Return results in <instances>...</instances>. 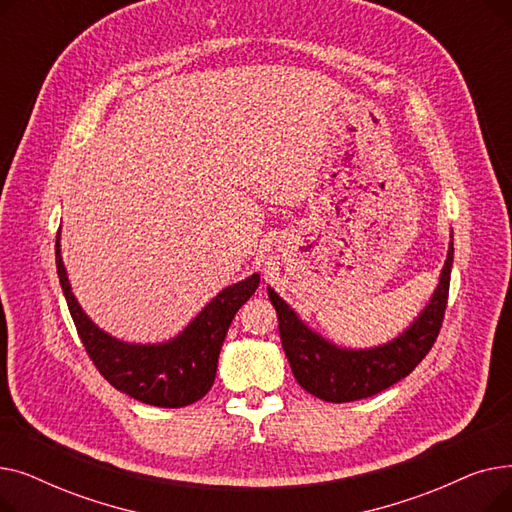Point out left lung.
Returning a JSON list of instances; mask_svg holds the SVG:
<instances>
[{"mask_svg":"<svg viewBox=\"0 0 512 512\" xmlns=\"http://www.w3.org/2000/svg\"><path fill=\"white\" fill-rule=\"evenodd\" d=\"M452 255L450 240L440 284L413 324L388 344L361 351L340 348L309 330L299 315L272 288H267L278 313L282 348L301 388L326 402H351L369 398L407 378L432 351L440 334L448 303Z\"/></svg>","mask_w":512,"mask_h":512,"instance_id":"8db88e82","label":"left lung"}]
</instances>
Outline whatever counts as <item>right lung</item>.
I'll use <instances>...</instances> for the list:
<instances>
[{
  "label": "right lung",
  "mask_w": 512,
  "mask_h": 512,
  "mask_svg": "<svg viewBox=\"0 0 512 512\" xmlns=\"http://www.w3.org/2000/svg\"><path fill=\"white\" fill-rule=\"evenodd\" d=\"M56 265L76 332L93 365L116 390L164 409L193 405L209 392L232 319L259 286V274H253L224 288L182 334L168 342L130 344L99 330L74 299L60 253V230Z\"/></svg>",
  "instance_id": "right-lung-1"
}]
</instances>
